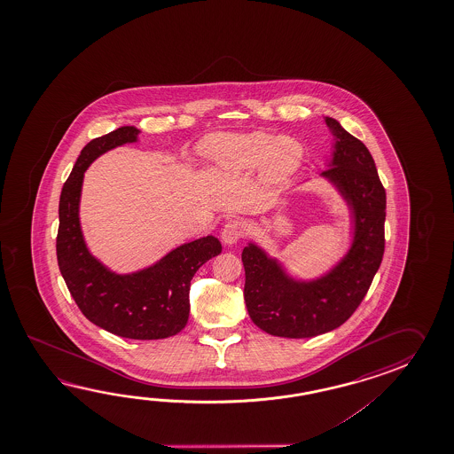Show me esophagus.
Returning <instances> with one entry per match:
<instances>
[{"instance_id":"obj_1","label":"esophagus","mask_w":454,"mask_h":454,"mask_svg":"<svg viewBox=\"0 0 454 454\" xmlns=\"http://www.w3.org/2000/svg\"><path fill=\"white\" fill-rule=\"evenodd\" d=\"M245 235V225L240 221H229L223 225V241L225 245H235Z\"/></svg>"}]
</instances>
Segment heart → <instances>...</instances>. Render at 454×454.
Returning a JSON list of instances; mask_svg holds the SVG:
<instances>
[{
  "label": "heart",
  "instance_id": "b5f03b06",
  "mask_svg": "<svg viewBox=\"0 0 454 454\" xmlns=\"http://www.w3.org/2000/svg\"><path fill=\"white\" fill-rule=\"evenodd\" d=\"M203 154L223 170L248 172L262 165L268 182L279 184L299 168L303 147L292 137L266 133L215 136L204 141Z\"/></svg>",
  "mask_w": 454,
  "mask_h": 454
}]
</instances>
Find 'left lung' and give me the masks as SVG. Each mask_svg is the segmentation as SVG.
<instances>
[{
    "label": "left lung",
    "instance_id": "1",
    "mask_svg": "<svg viewBox=\"0 0 454 454\" xmlns=\"http://www.w3.org/2000/svg\"><path fill=\"white\" fill-rule=\"evenodd\" d=\"M334 137L321 178L348 204L352 241L325 274L300 279L254 241L241 253L251 321L270 336L313 338L339 328L365 297L385 253L386 193L367 145L325 116Z\"/></svg>",
    "mask_w": 454,
    "mask_h": 454
}]
</instances>
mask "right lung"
<instances>
[{"label": "right lung", "mask_w": 454, "mask_h": 454, "mask_svg": "<svg viewBox=\"0 0 454 454\" xmlns=\"http://www.w3.org/2000/svg\"><path fill=\"white\" fill-rule=\"evenodd\" d=\"M139 133L135 126H121L81 151L59 196L57 258L73 299L89 321L121 338L149 340L170 338L186 326L192 279L206 261L223 251V245L214 235L201 237L128 274L106 268L89 251L79 221L84 172L97 157L137 143Z\"/></svg>", "instance_id": "obj_1"}]
</instances>
